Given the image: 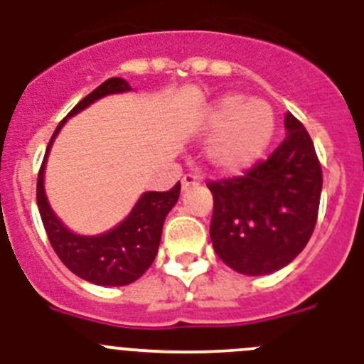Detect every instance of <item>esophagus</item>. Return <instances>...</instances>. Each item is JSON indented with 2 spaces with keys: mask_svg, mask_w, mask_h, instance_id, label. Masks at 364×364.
I'll return each instance as SVG.
<instances>
[{
  "mask_svg": "<svg viewBox=\"0 0 364 364\" xmlns=\"http://www.w3.org/2000/svg\"><path fill=\"white\" fill-rule=\"evenodd\" d=\"M200 184V180L197 178L195 175H186L184 178H182V191H186V189L189 188H195V186Z\"/></svg>",
  "mask_w": 364,
  "mask_h": 364,
  "instance_id": "34e87169",
  "label": "esophagus"
}]
</instances>
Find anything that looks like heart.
Masks as SVG:
<instances>
[{"mask_svg": "<svg viewBox=\"0 0 364 364\" xmlns=\"http://www.w3.org/2000/svg\"><path fill=\"white\" fill-rule=\"evenodd\" d=\"M198 131L210 134L204 159L211 169L237 175L262 156L275 134V112L266 100L226 95L202 112Z\"/></svg>", "mask_w": 364, "mask_h": 364, "instance_id": "b5f03b06", "label": "heart"}]
</instances>
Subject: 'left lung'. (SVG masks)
<instances>
[{"label": "left lung", "instance_id": "left-lung-1", "mask_svg": "<svg viewBox=\"0 0 364 364\" xmlns=\"http://www.w3.org/2000/svg\"><path fill=\"white\" fill-rule=\"evenodd\" d=\"M284 129L286 138L268 160L239 178L208 184L215 253L242 275H269L290 264L317 222L323 171L314 142L291 112H286Z\"/></svg>", "mask_w": 364, "mask_h": 364}]
</instances>
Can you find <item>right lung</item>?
Masks as SVG:
<instances>
[{
    "label": "right lung",
    "instance_id": "add662e5",
    "mask_svg": "<svg viewBox=\"0 0 364 364\" xmlns=\"http://www.w3.org/2000/svg\"><path fill=\"white\" fill-rule=\"evenodd\" d=\"M129 91L133 89L124 78H109L96 87L91 95H87L80 104L74 105L73 111L54 131L38 175L36 202L50 246L74 275L98 286H127L138 281L149 269L159 253L164 220L178 202L180 182L166 193H142L129 215L109 231L98 235H80L69 230L50 208L45 193V167L54 138L69 118L82 112L100 98Z\"/></svg>",
    "mask_w": 364,
    "mask_h": 364
}]
</instances>
